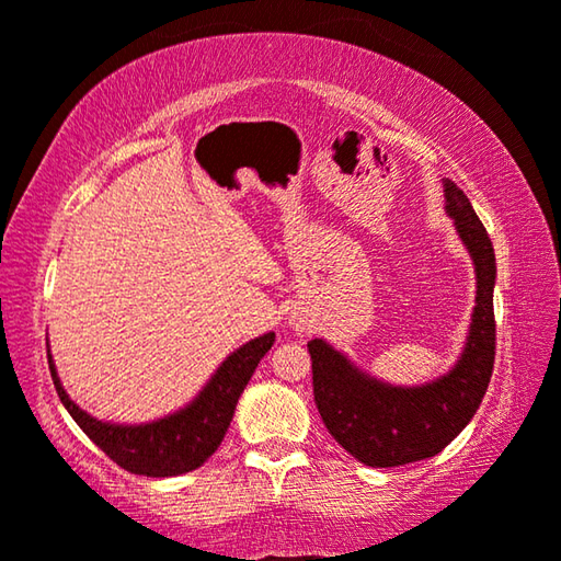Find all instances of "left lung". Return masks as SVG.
<instances>
[{
	"mask_svg": "<svg viewBox=\"0 0 561 561\" xmlns=\"http://www.w3.org/2000/svg\"><path fill=\"white\" fill-rule=\"evenodd\" d=\"M444 185L446 213L477 265V308L459 364L434 383L396 389L360 374L325 341H308L318 413L335 442L366 467H401L449 446L477 413L494 370V248L461 187L451 180Z\"/></svg>",
	"mask_w": 561,
	"mask_h": 561,
	"instance_id": "obj_1",
	"label": "left lung"
}]
</instances>
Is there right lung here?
Listing matches in <instances>:
<instances>
[{"mask_svg": "<svg viewBox=\"0 0 561 561\" xmlns=\"http://www.w3.org/2000/svg\"><path fill=\"white\" fill-rule=\"evenodd\" d=\"M273 341L275 333H265L261 339L245 343L243 348L228 356L226 364L218 368V374L210 378V383L205 386L191 407L142 426H117L92 419L90 413H84L75 401H70V396L59 383L49 353L47 358L59 401L70 411L77 426L117 467L130 473H142V477H178V473H187L201 467L218 449L232 421V413H236L240 393L251 381L261 358L271 351Z\"/></svg>", "mask_w": 561, "mask_h": 561, "instance_id": "1", "label": "right lung"}]
</instances>
